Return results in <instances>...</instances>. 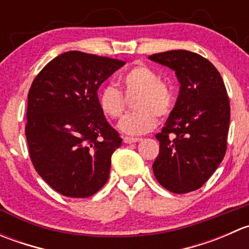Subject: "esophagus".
I'll use <instances>...</instances> for the list:
<instances>
[{
    "label": "esophagus",
    "mask_w": 249,
    "mask_h": 249,
    "mask_svg": "<svg viewBox=\"0 0 249 249\" xmlns=\"http://www.w3.org/2000/svg\"><path fill=\"white\" fill-rule=\"evenodd\" d=\"M141 139H137V137H129V136H125L124 137V143H136V142H140Z\"/></svg>",
    "instance_id": "esophagus-1"
}]
</instances>
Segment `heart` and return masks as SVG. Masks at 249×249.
<instances>
[{"mask_svg": "<svg viewBox=\"0 0 249 249\" xmlns=\"http://www.w3.org/2000/svg\"><path fill=\"white\" fill-rule=\"evenodd\" d=\"M125 96L136 95L132 101L135 112L125 115L119 129L127 135L149 132L157 125V117L165 119L173 108V94L160 76L147 66H136L123 77ZM125 97L114 85H106L99 92V106L105 115L117 119L125 109Z\"/></svg>", "mask_w": 249, "mask_h": 249, "instance_id": "heart-1", "label": "heart"}]
</instances>
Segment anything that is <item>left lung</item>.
<instances>
[{"label":"left lung","instance_id":"8db88e82","mask_svg":"<svg viewBox=\"0 0 249 249\" xmlns=\"http://www.w3.org/2000/svg\"><path fill=\"white\" fill-rule=\"evenodd\" d=\"M176 72L179 95L161 132L159 155L153 164L158 182L185 194L201 188L224 159L230 104L222 76L207 59L188 50L149 56Z\"/></svg>","mask_w":249,"mask_h":249}]
</instances>
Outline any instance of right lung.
Listing matches in <instances>:
<instances>
[{
	"label": "right lung",
	"instance_id": "obj_1",
	"mask_svg": "<svg viewBox=\"0 0 249 249\" xmlns=\"http://www.w3.org/2000/svg\"><path fill=\"white\" fill-rule=\"evenodd\" d=\"M122 60L67 52L48 62L27 95V147L35 170L69 197H89L109 176L122 137L105 118L97 89Z\"/></svg>",
	"mask_w": 249,
	"mask_h": 249
}]
</instances>
